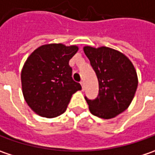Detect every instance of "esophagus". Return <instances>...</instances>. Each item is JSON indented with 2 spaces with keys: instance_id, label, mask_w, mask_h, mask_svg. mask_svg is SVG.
<instances>
[{
  "instance_id": "1",
  "label": "esophagus",
  "mask_w": 155,
  "mask_h": 155,
  "mask_svg": "<svg viewBox=\"0 0 155 155\" xmlns=\"http://www.w3.org/2000/svg\"><path fill=\"white\" fill-rule=\"evenodd\" d=\"M81 85L82 90H85V83H84V81H81Z\"/></svg>"
}]
</instances>
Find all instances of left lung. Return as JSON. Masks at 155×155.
Here are the masks:
<instances>
[{
    "label": "left lung",
    "mask_w": 155,
    "mask_h": 155,
    "mask_svg": "<svg viewBox=\"0 0 155 155\" xmlns=\"http://www.w3.org/2000/svg\"><path fill=\"white\" fill-rule=\"evenodd\" d=\"M99 81L96 99L86 101L92 114L113 119L131 104L138 87L136 70L123 53L108 47H83Z\"/></svg>",
    "instance_id": "obj_1"
}]
</instances>
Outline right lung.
I'll return each mask as SVG.
<instances>
[{"label": "right lung", "mask_w": 155, "mask_h": 155, "mask_svg": "<svg viewBox=\"0 0 155 155\" xmlns=\"http://www.w3.org/2000/svg\"><path fill=\"white\" fill-rule=\"evenodd\" d=\"M79 50L76 45L45 44L26 60L21 80L23 97L33 111L45 118L62 114L72 95L81 89L72 79L69 60Z\"/></svg>", "instance_id": "obj_1"}]
</instances>
